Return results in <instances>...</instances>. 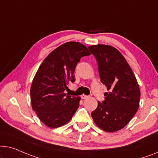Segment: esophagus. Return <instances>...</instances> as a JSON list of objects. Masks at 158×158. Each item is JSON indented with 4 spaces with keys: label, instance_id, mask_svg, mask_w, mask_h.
Here are the masks:
<instances>
[{
    "label": "esophagus",
    "instance_id": "esophagus-1",
    "mask_svg": "<svg viewBox=\"0 0 158 158\" xmlns=\"http://www.w3.org/2000/svg\"><path fill=\"white\" fill-rule=\"evenodd\" d=\"M89 96H86V95H84V94H82V95L81 96V98H82V99H86V98H88Z\"/></svg>",
    "mask_w": 158,
    "mask_h": 158
}]
</instances>
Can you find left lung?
I'll list each match as a JSON object with an SVG mask.
<instances>
[{"label": "left lung", "instance_id": "1", "mask_svg": "<svg viewBox=\"0 0 158 158\" xmlns=\"http://www.w3.org/2000/svg\"><path fill=\"white\" fill-rule=\"evenodd\" d=\"M98 62L101 81L106 86L105 100L98 102L91 116L106 132L121 130L130 122L139 107L140 91L135 74L122 54L106 44L89 46Z\"/></svg>", "mask_w": 158, "mask_h": 158}]
</instances>
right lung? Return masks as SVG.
I'll use <instances>...</instances> for the list:
<instances>
[{
	"mask_svg": "<svg viewBox=\"0 0 158 158\" xmlns=\"http://www.w3.org/2000/svg\"><path fill=\"white\" fill-rule=\"evenodd\" d=\"M78 42H69L49 54L40 66L30 87L32 109L45 126L56 128L67 123L79 106L81 97L65 94L75 81V67L81 57L90 55Z\"/></svg>",
	"mask_w": 158,
	"mask_h": 158,
	"instance_id": "add662e5",
	"label": "right lung"
}]
</instances>
